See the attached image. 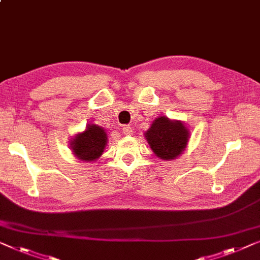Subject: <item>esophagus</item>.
I'll list each match as a JSON object with an SVG mask.
<instances>
[{"mask_svg": "<svg viewBox=\"0 0 260 260\" xmlns=\"http://www.w3.org/2000/svg\"><path fill=\"white\" fill-rule=\"evenodd\" d=\"M122 133L125 134V135H131V134H132V128H131V126H128V125L123 126V127H122Z\"/></svg>", "mask_w": 260, "mask_h": 260, "instance_id": "1", "label": "esophagus"}]
</instances>
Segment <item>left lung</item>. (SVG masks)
Listing matches in <instances>:
<instances>
[{
	"label": "left lung",
	"instance_id": "obj_1",
	"mask_svg": "<svg viewBox=\"0 0 260 260\" xmlns=\"http://www.w3.org/2000/svg\"><path fill=\"white\" fill-rule=\"evenodd\" d=\"M145 138L158 158L173 160L185 151L189 131L181 121L159 116L146 132Z\"/></svg>",
	"mask_w": 260,
	"mask_h": 260
}]
</instances>
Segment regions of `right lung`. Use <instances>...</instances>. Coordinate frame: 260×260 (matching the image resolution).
Returning <instances> with one entry per match:
<instances>
[{
  "instance_id": "right-lung-1",
  "label": "right lung",
  "mask_w": 260,
  "mask_h": 260,
  "mask_svg": "<svg viewBox=\"0 0 260 260\" xmlns=\"http://www.w3.org/2000/svg\"><path fill=\"white\" fill-rule=\"evenodd\" d=\"M107 134L102 127L92 123L82 133L76 134L71 140L73 154L82 161H95L100 158L107 145Z\"/></svg>"
}]
</instances>
